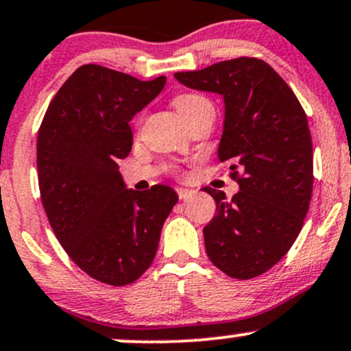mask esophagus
<instances>
[{"mask_svg":"<svg viewBox=\"0 0 351 351\" xmlns=\"http://www.w3.org/2000/svg\"><path fill=\"white\" fill-rule=\"evenodd\" d=\"M193 189H186V188H176V194H178L180 199H191V197L194 196Z\"/></svg>","mask_w":351,"mask_h":351,"instance_id":"obj_1","label":"esophagus"}]
</instances>
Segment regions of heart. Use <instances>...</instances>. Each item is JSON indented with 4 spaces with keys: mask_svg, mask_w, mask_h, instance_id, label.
Masks as SVG:
<instances>
[{
    "mask_svg": "<svg viewBox=\"0 0 351 351\" xmlns=\"http://www.w3.org/2000/svg\"><path fill=\"white\" fill-rule=\"evenodd\" d=\"M173 106H175L176 112L180 114L181 119L186 122L196 116L197 112H201L202 109L213 108V104H210L208 98L197 95V93H181V95L173 98Z\"/></svg>",
    "mask_w": 351,
    "mask_h": 351,
    "instance_id": "obj_1",
    "label": "heart"
}]
</instances>
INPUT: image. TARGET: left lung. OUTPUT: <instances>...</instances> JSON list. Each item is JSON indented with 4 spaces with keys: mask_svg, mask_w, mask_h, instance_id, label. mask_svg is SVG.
I'll return each instance as SVG.
<instances>
[{
    "mask_svg": "<svg viewBox=\"0 0 351 351\" xmlns=\"http://www.w3.org/2000/svg\"><path fill=\"white\" fill-rule=\"evenodd\" d=\"M194 90L223 96L226 121L217 157L230 163L240 191L202 188L216 201L204 227L206 253L230 278L250 280L280 261L304 226L314 184L307 116L288 83L255 57L178 71Z\"/></svg>",
    "mask_w": 351,
    "mask_h": 351,
    "instance_id": "1",
    "label": "left lung"
}]
</instances>
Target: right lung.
<instances>
[{
    "instance_id": "right-lung-1",
    "label": "right lung",
    "mask_w": 351,
    "mask_h": 351,
    "mask_svg": "<svg viewBox=\"0 0 351 351\" xmlns=\"http://www.w3.org/2000/svg\"><path fill=\"white\" fill-rule=\"evenodd\" d=\"M165 82L82 65L50 101L39 128L37 171L50 227L77 267L104 285H130L149 269L178 201L165 184L125 189L117 165L132 149L129 121Z\"/></svg>"
}]
</instances>
